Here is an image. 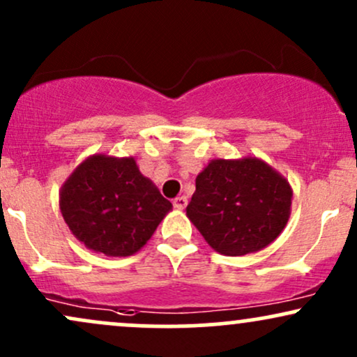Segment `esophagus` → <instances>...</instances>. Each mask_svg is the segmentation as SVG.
I'll use <instances>...</instances> for the list:
<instances>
[{
	"label": "esophagus",
	"mask_w": 357,
	"mask_h": 357,
	"mask_svg": "<svg viewBox=\"0 0 357 357\" xmlns=\"http://www.w3.org/2000/svg\"><path fill=\"white\" fill-rule=\"evenodd\" d=\"M173 204H174V208H178V210H184L188 204V198L186 196H178V198L173 199Z\"/></svg>",
	"instance_id": "esophagus-1"
}]
</instances>
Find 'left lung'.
Segmentation results:
<instances>
[{"label": "left lung", "mask_w": 357, "mask_h": 357, "mask_svg": "<svg viewBox=\"0 0 357 357\" xmlns=\"http://www.w3.org/2000/svg\"><path fill=\"white\" fill-rule=\"evenodd\" d=\"M292 186L255 155L211 159L196 176L186 216L206 243L227 257L268 247L292 211Z\"/></svg>", "instance_id": "obj_1"}]
</instances>
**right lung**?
I'll list each match as a JSON object with an SVG mask.
<instances>
[{
	"mask_svg": "<svg viewBox=\"0 0 357 357\" xmlns=\"http://www.w3.org/2000/svg\"><path fill=\"white\" fill-rule=\"evenodd\" d=\"M59 204L72 235L107 257L134 255L173 210L132 155L109 154L84 159L61 184Z\"/></svg>",
	"mask_w": 357,
	"mask_h": 357,
	"instance_id": "right-lung-1",
	"label": "right lung"
}]
</instances>
